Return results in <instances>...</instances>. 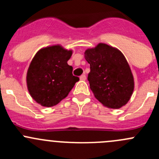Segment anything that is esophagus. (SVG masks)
I'll use <instances>...</instances> for the list:
<instances>
[{"label": "esophagus", "mask_w": 159, "mask_h": 159, "mask_svg": "<svg viewBox=\"0 0 159 159\" xmlns=\"http://www.w3.org/2000/svg\"><path fill=\"white\" fill-rule=\"evenodd\" d=\"M80 80L81 81H85L86 80V76L85 75H82L81 77H80Z\"/></svg>", "instance_id": "1"}]
</instances>
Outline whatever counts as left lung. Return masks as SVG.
<instances>
[{"mask_svg":"<svg viewBox=\"0 0 159 159\" xmlns=\"http://www.w3.org/2000/svg\"><path fill=\"white\" fill-rule=\"evenodd\" d=\"M84 58L90 64L88 80L94 97L108 108H121L129 102L134 88V77L124 54L104 43L89 48Z\"/></svg>","mask_w":159,"mask_h":159,"instance_id":"1","label":"left lung"}]
</instances>
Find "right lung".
<instances>
[{"mask_svg": "<svg viewBox=\"0 0 159 159\" xmlns=\"http://www.w3.org/2000/svg\"><path fill=\"white\" fill-rule=\"evenodd\" d=\"M73 51L60 44L40 49L30 61L26 76L27 87L32 98L41 106L57 105L68 96L79 78L72 75L68 61Z\"/></svg>", "mask_w": 159, "mask_h": 159, "instance_id": "right-lung-1", "label": "right lung"}]
</instances>
